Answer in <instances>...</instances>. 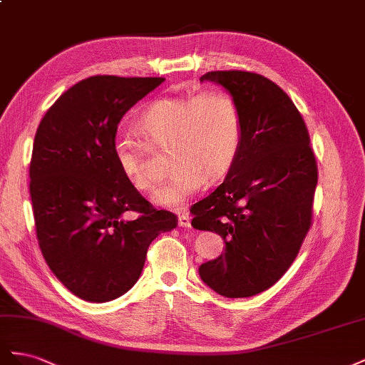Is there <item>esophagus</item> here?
<instances>
[{"instance_id": "1", "label": "esophagus", "mask_w": 365, "mask_h": 365, "mask_svg": "<svg viewBox=\"0 0 365 365\" xmlns=\"http://www.w3.org/2000/svg\"><path fill=\"white\" fill-rule=\"evenodd\" d=\"M179 226L182 227H190L191 226V217L188 214L179 215Z\"/></svg>"}]
</instances>
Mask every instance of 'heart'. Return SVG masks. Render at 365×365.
Returning <instances> with one entry per match:
<instances>
[{
    "label": "heart",
    "instance_id": "b5f03b06",
    "mask_svg": "<svg viewBox=\"0 0 365 365\" xmlns=\"http://www.w3.org/2000/svg\"><path fill=\"white\" fill-rule=\"evenodd\" d=\"M136 130L153 150L168 148L171 174L154 200L182 206L202 188L222 180L234 168L243 140V114L237 99L223 90L197 96H165L153 101L136 120ZM120 173L140 192H153L158 180L150 170L147 145L120 136L113 143Z\"/></svg>",
    "mask_w": 365,
    "mask_h": 365
}]
</instances>
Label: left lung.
<instances>
[{"label":"left lung","instance_id":"8db88e82","mask_svg":"<svg viewBox=\"0 0 365 365\" xmlns=\"http://www.w3.org/2000/svg\"><path fill=\"white\" fill-rule=\"evenodd\" d=\"M237 99L243 140L234 168L191 207V225L225 240V252L199 267L217 294L246 298L272 287L294 263L314 218L318 183L306 122L275 82L254 71H207Z\"/></svg>","mask_w":365,"mask_h":365}]
</instances>
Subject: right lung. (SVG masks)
Wrapping results in <instances>:
<instances>
[{
    "label": "right lung",
    "mask_w": 365,
    "mask_h": 365,
    "mask_svg": "<svg viewBox=\"0 0 365 365\" xmlns=\"http://www.w3.org/2000/svg\"><path fill=\"white\" fill-rule=\"evenodd\" d=\"M163 81L90 76L62 93L35 134L29 171L39 249L61 283L91 303L130 290L151 242L179 223L125 179L113 153L123 114Z\"/></svg>",
    "instance_id": "obj_1"
}]
</instances>
